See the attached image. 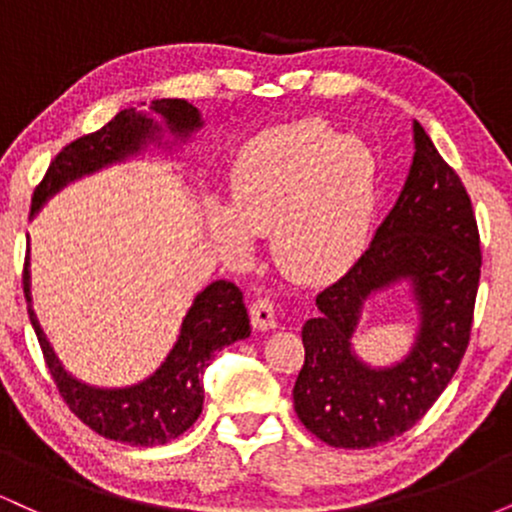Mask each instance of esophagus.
<instances>
[{
  "label": "esophagus",
  "instance_id": "34e87169",
  "mask_svg": "<svg viewBox=\"0 0 512 512\" xmlns=\"http://www.w3.org/2000/svg\"><path fill=\"white\" fill-rule=\"evenodd\" d=\"M250 320L255 330H262V332L274 330L276 327L274 303L269 301V298H257V301L250 305Z\"/></svg>",
  "mask_w": 512,
  "mask_h": 512
}]
</instances>
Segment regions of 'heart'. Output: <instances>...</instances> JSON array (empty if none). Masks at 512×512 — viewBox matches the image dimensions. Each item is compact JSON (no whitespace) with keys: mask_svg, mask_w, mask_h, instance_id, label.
Masks as SVG:
<instances>
[{"mask_svg":"<svg viewBox=\"0 0 512 512\" xmlns=\"http://www.w3.org/2000/svg\"><path fill=\"white\" fill-rule=\"evenodd\" d=\"M380 170L373 151L322 120L252 137L231 166V202L209 197L207 223L226 260H248L267 233L276 267L301 284L339 279L373 231Z\"/></svg>","mask_w":512,"mask_h":512,"instance_id":"b5f03b06","label":"heart"}]
</instances>
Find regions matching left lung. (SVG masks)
Listing matches in <instances>:
<instances>
[{
	"label": "left lung",
	"mask_w": 512,
	"mask_h": 512,
	"mask_svg": "<svg viewBox=\"0 0 512 512\" xmlns=\"http://www.w3.org/2000/svg\"><path fill=\"white\" fill-rule=\"evenodd\" d=\"M414 149L407 182L373 243L315 298L317 315L303 325L293 407L332 448H375L409 431L448 387L469 344L481 274L472 199L419 122ZM399 280L412 284L420 330L402 362L373 369L355 356L350 337L362 303Z\"/></svg>",
	"instance_id": "8db88e82"
}]
</instances>
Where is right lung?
<instances>
[{
    "mask_svg": "<svg viewBox=\"0 0 512 512\" xmlns=\"http://www.w3.org/2000/svg\"><path fill=\"white\" fill-rule=\"evenodd\" d=\"M149 113L161 116L162 120L154 121L146 113L127 108L120 110L98 132L84 134L64 146L50 163L43 182L35 187L31 216L69 182L142 154L149 144L161 146L163 132H170V137L185 142L202 127L199 110L182 98L151 101ZM23 293L45 363L69 409L98 436L120 440L134 448L166 445L168 440L178 438L195 424L197 416L202 414V375L211 356L223 346L250 337V317L243 303V291L231 281L219 279L197 293L182 320L178 342L173 344L156 373L129 387H93L64 370L45 337L33 310L28 262L23 269Z\"/></svg>",
    "mask_w": 512,
    "mask_h": 512,
    "instance_id": "right-lung-1",
    "label": "right lung"
}]
</instances>
